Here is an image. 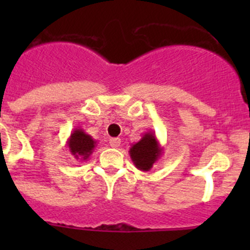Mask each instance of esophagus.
<instances>
[{"label": "esophagus", "instance_id": "1", "mask_svg": "<svg viewBox=\"0 0 250 250\" xmlns=\"http://www.w3.org/2000/svg\"><path fill=\"white\" fill-rule=\"evenodd\" d=\"M109 144L111 147H118L121 145V139L120 138H111L109 140Z\"/></svg>", "mask_w": 250, "mask_h": 250}]
</instances>
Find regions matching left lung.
<instances>
[{
  "mask_svg": "<svg viewBox=\"0 0 250 250\" xmlns=\"http://www.w3.org/2000/svg\"><path fill=\"white\" fill-rule=\"evenodd\" d=\"M163 147L158 143L155 133L147 132L138 143L129 148V156L135 167L143 172H148L162 157Z\"/></svg>",
  "mask_w": 250,
  "mask_h": 250,
  "instance_id": "8db88e82",
  "label": "left lung"
}]
</instances>
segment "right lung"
<instances>
[{
	"label": "right lung",
	"instance_id": "right-lung-1",
	"mask_svg": "<svg viewBox=\"0 0 250 250\" xmlns=\"http://www.w3.org/2000/svg\"><path fill=\"white\" fill-rule=\"evenodd\" d=\"M66 146L69 147L70 153L76 160L85 161L94 151L95 146H97V140L93 139L81 128H75L66 141Z\"/></svg>",
	"mask_w": 250,
	"mask_h": 250
}]
</instances>
